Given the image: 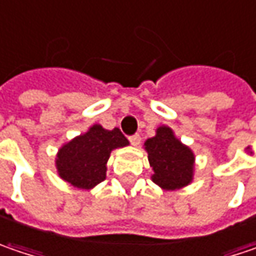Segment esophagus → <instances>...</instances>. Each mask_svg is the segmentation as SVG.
Instances as JSON below:
<instances>
[{"mask_svg": "<svg viewBox=\"0 0 256 256\" xmlns=\"http://www.w3.org/2000/svg\"><path fill=\"white\" fill-rule=\"evenodd\" d=\"M128 140H130V143H132L133 146H138V144L140 143V134H139V133H134V134L128 136Z\"/></svg>", "mask_w": 256, "mask_h": 256, "instance_id": "1", "label": "esophagus"}]
</instances>
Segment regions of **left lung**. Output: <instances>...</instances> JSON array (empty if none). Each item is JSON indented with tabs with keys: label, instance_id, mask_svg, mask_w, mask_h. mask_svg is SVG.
<instances>
[{
	"label": "left lung",
	"instance_id": "8db88e82",
	"mask_svg": "<svg viewBox=\"0 0 256 256\" xmlns=\"http://www.w3.org/2000/svg\"><path fill=\"white\" fill-rule=\"evenodd\" d=\"M149 164L154 170L152 180L164 190L186 187L192 180L194 155L166 126L156 130V136L144 143Z\"/></svg>",
	"mask_w": 256,
	"mask_h": 256
}]
</instances>
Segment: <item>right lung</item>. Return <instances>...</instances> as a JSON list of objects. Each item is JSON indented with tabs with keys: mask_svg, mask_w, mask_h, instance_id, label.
<instances>
[{
	"mask_svg": "<svg viewBox=\"0 0 256 256\" xmlns=\"http://www.w3.org/2000/svg\"><path fill=\"white\" fill-rule=\"evenodd\" d=\"M128 144L120 128L106 130L100 124L66 143L58 154L56 168L62 180L76 188H92L106 180L112 150Z\"/></svg>",
	"mask_w": 256,
	"mask_h": 256,
	"instance_id": "right-lung-1",
	"label": "right lung"
}]
</instances>
